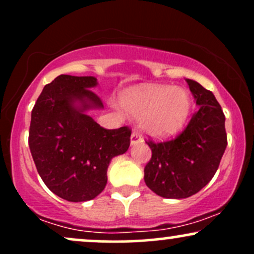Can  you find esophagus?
<instances>
[{"label": "esophagus", "mask_w": 254, "mask_h": 254, "mask_svg": "<svg viewBox=\"0 0 254 254\" xmlns=\"http://www.w3.org/2000/svg\"><path fill=\"white\" fill-rule=\"evenodd\" d=\"M142 141H143V138H142V136L139 135V133H137V132L131 133V137H130V143H131V145H135L137 143H141Z\"/></svg>", "instance_id": "obj_1"}]
</instances>
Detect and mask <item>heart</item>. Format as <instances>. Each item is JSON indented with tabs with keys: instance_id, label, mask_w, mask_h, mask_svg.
Here are the masks:
<instances>
[{
	"instance_id": "obj_1",
	"label": "heart",
	"mask_w": 254,
	"mask_h": 254,
	"mask_svg": "<svg viewBox=\"0 0 254 254\" xmlns=\"http://www.w3.org/2000/svg\"><path fill=\"white\" fill-rule=\"evenodd\" d=\"M122 107L142 119V127L154 137L176 135L190 116L192 101L182 87L153 84L127 90L121 97Z\"/></svg>"
}]
</instances>
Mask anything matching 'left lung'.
<instances>
[{"label": "left lung", "instance_id": "8db88e82", "mask_svg": "<svg viewBox=\"0 0 254 254\" xmlns=\"http://www.w3.org/2000/svg\"><path fill=\"white\" fill-rule=\"evenodd\" d=\"M198 111L176 139L148 142L145 185L157 196L182 199L197 193L216 173L227 147L226 117L210 90L186 78Z\"/></svg>", "mask_w": 254, "mask_h": 254}]
</instances>
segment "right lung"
<instances>
[{
	"label": "right lung",
	"instance_id": "add662e5",
	"mask_svg": "<svg viewBox=\"0 0 254 254\" xmlns=\"http://www.w3.org/2000/svg\"><path fill=\"white\" fill-rule=\"evenodd\" d=\"M94 76L60 75L44 87L31 115L28 144L45 185L69 202L101 193L111 160L129 149L131 131L101 127L89 111L103 110Z\"/></svg>",
	"mask_w": 254,
	"mask_h": 254
}]
</instances>
